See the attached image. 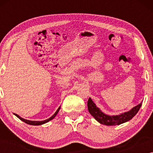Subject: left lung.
Returning <instances> with one entry per match:
<instances>
[{
    "label": "left lung",
    "instance_id": "8db88e82",
    "mask_svg": "<svg viewBox=\"0 0 153 153\" xmlns=\"http://www.w3.org/2000/svg\"><path fill=\"white\" fill-rule=\"evenodd\" d=\"M141 104L142 103H140L137 106L133 107L131 110H129V111L122 113V114L116 115V116H109V115L105 114L102 112L96 106V104L94 103L91 98L89 97L88 101V111L91 114V116L94 117V118L97 122H99L100 124L112 126V125L123 124V123L130 120L139 111Z\"/></svg>",
    "mask_w": 153,
    "mask_h": 153
}]
</instances>
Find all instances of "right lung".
Masks as SVG:
<instances>
[{
    "mask_svg": "<svg viewBox=\"0 0 153 153\" xmlns=\"http://www.w3.org/2000/svg\"><path fill=\"white\" fill-rule=\"evenodd\" d=\"M60 108V106H59V108H58L57 111H56L55 112V114H54L53 115V116H52L51 117H50L49 118L47 119V120H42V121H33V120H26V119H24V118H22V117H20V116H19V115H17V114H14L15 115V116H16V117H17L18 118H19L21 120H22L23 122L26 123V124L31 125H41L45 124V123H48V122H49V121L51 120L52 119H53L54 118H55L56 116V115H57V114L58 113V111H59Z\"/></svg>",
    "mask_w": 153,
    "mask_h": 153,
    "instance_id": "1",
    "label": "right lung"
}]
</instances>
